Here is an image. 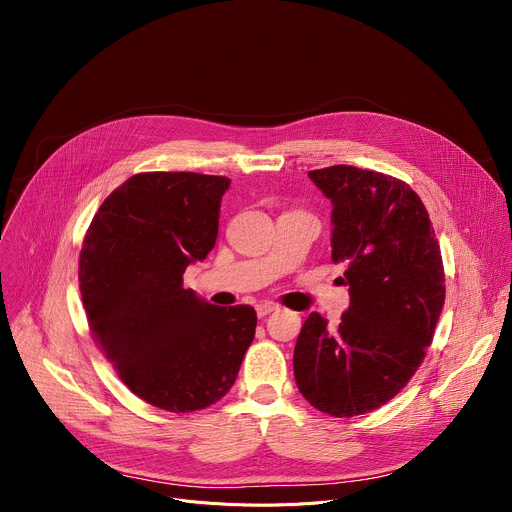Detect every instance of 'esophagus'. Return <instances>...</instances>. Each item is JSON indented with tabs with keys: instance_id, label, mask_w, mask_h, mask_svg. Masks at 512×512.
I'll return each mask as SVG.
<instances>
[{
	"instance_id": "esophagus-1",
	"label": "esophagus",
	"mask_w": 512,
	"mask_h": 512,
	"mask_svg": "<svg viewBox=\"0 0 512 512\" xmlns=\"http://www.w3.org/2000/svg\"><path fill=\"white\" fill-rule=\"evenodd\" d=\"M255 310H257V316H259V318H263V316L271 314L273 310H277V306H275V304H271V302H261V304H257V306H255Z\"/></svg>"
}]
</instances>
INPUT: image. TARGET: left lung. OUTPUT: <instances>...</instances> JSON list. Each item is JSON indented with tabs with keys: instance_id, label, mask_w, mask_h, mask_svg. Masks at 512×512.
Returning a JSON list of instances; mask_svg holds the SVG:
<instances>
[{
	"instance_id": "obj_1",
	"label": "left lung",
	"mask_w": 512,
	"mask_h": 512,
	"mask_svg": "<svg viewBox=\"0 0 512 512\" xmlns=\"http://www.w3.org/2000/svg\"><path fill=\"white\" fill-rule=\"evenodd\" d=\"M332 202V261H346L350 306L338 326L312 312L294 375L312 407L354 417L391 401L415 375L446 300L440 245L409 184L381 172H308Z\"/></svg>"
}]
</instances>
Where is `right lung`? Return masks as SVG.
<instances>
[{
    "mask_svg": "<svg viewBox=\"0 0 512 512\" xmlns=\"http://www.w3.org/2000/svg\"><path fill=\"white\" fill-rule=\"evenodd\" d=\"M229 186L194 172L135 174L101 204L83 243L93 338L131 393L172 413L221 401L255 338L251 306H212L182 285L216 243Z\"/></svg>",
    "mask_w": 512,
    "mask_h": 512,
    "instance_id": "add662e5",
    "label": "right lung"
}]
</instances>
